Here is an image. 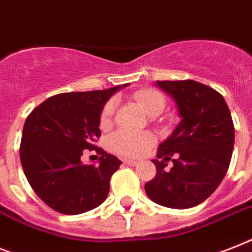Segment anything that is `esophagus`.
I'll use <instances>...</instances> for the list:
<instances>
[{
  "label": "esophagus",
  "mask_w": 252,
  "mask_h": 252,
  "mask_svg": "<svg viewBox=\"0 0 252 252\" xmlns=\"http://www.w3.org/2000/svg\"><path fill=\"white\" fill-rule=\"evenodd\" d=\"M124 164H128L130 167H134V165L138 164V161L133 160V159H124Z\"/></svg>",
  "instance_id": "esophagus-1"
}]
</instances>
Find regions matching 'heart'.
I'll list each match as a JSON object with an SVG mask.
<instances>
[{
    "label": "heart",
    "instance_id": "heart-1",
    "mask_svg": "<svg viewBox=\"0 0 252 252\" xmlns=\"http://www.w3.org/2000/svg\"><path fill=\"white\" fill-rule=\"evenodd\" d=\"M142 111L147 115H159L165 107L164 97L155 89H142L133 94ZM115 110V102L108 101L101 112V126H107L111 123L112 114ZM155 142L154 136L149 132H129V130H118L110 138V146L115 153L124 157L138 158L144 155L146 150Z\"/></svg>",
    "mask_w": 252,
    "mask_h": 252
}]
</instances>
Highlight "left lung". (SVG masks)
Listing matches in <instances>:
<instances>
[{"instance_id":"left-lung-1","label":"left lung","mask_w":252,"mask_h":252,"mask_svg":"<svg viewBox=\"0 0 252 252\" xmlns=\"http://www.w3.org/2000/svg\"><path fill=\"white\" fill-rule=\"evenodd\" d=\"M175 101L179 126L159 145L153 159L157 176L145 184L153 202L169 208H190L207 199L224 179L234 146V126L225 99L194 80L157 81ZM171 156L174 165L165 168Z\"/></svg>"}]
</instances>
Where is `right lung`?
I'll return each instance as SVG.
<instances>
[{
    "label": "right lung",
    "instance_id": "obj_1",
    "mask_svg": "<svg viewBox=\"0 0 252 252\" xmlns=\"http://www.w3.org/2000/svg\"><path fill=\"white\" fill-rule=\"evenodd\" d=\"M124 85L106 91L53 95L31 112L23 126L20 161L34 193L55 211L79 215L103 203L119 159L95 148L101 112ZM96 149L98 166L81 161L82 150Z\"/></svg>",
    "mask_w": 252,
    "mask_h": 252
}]
</instances>
